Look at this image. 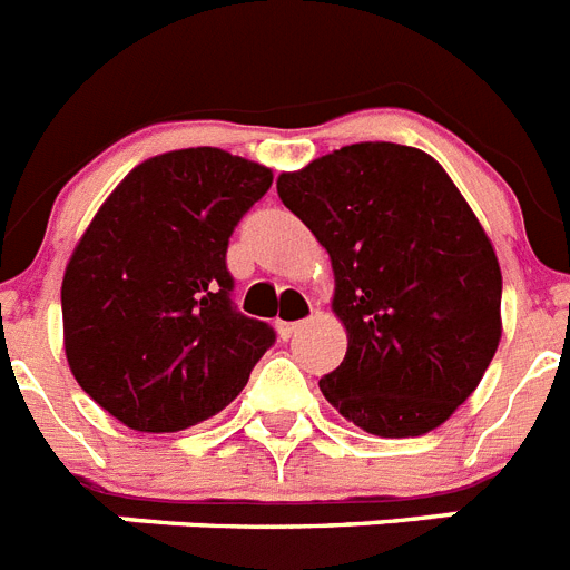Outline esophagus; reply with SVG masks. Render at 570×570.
Here are the masks:
<instances>
[{
	"mask_svg": "<svg viewBox=\"0 0 570 570\" xmlns=\"http://www.w3.org/2000/svg\"><path fill=\"white\" fill-rule=\"evenodd\" d=\"M275 327H277V336L281 338H293L295 333L301 330V322H277Z\"/></svg>",
	"mask_w": 570,
	"mask_h": 570,
	"instance_id": "esophagus-1",
	"label": "esophagus"
}]
</instances>
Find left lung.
I'll return each mask as SVG.
<instances>
[{"instance_id": "1", "label": "left lung", "mask_w": 570, "mask_h": 570, "mask_svg": "<svg viewBox=\"0 0 570 570\" xmlns=\"http://www.w3.org/2000/svg\"><path fill=\"white\" fill-rule=\"evenodd\" d=\"M327 248L344 362L327 403L376 438H420L478 389L501 342V266L455 181L417 147L365 141L277 176Z\"/></svg>"}]
</instances>
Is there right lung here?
<instances>
[{
  "label": "right lung",
  "mask_w": 570,
  "mask_h": 570,
  "mask_svg": "<svg viewBox=\"0 0 570 570\" xmlns=\"http://www.w3.org/2000/svg\"><path fill=\"white\" fill-rule=\"evenodd\" d=\"M272 185L219 147L141 161L66 263L63 347L80 389L136 432H181L226 409L275 333L232 307L226 248Z\"/></svg>",
  "instance_id": "add662e5"
}]
</instances>
